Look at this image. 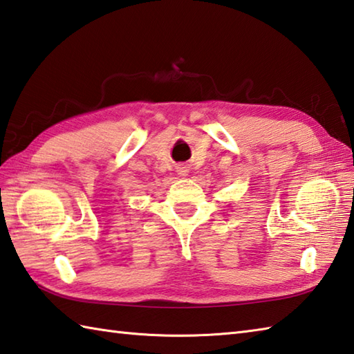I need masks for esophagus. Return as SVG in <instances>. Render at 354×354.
I'll list each match as a JSON object with an SVG mask.
<instances>
[{
    "label": "esophagus",
    "mask_w": 354,
    "mask_h": 354,
    "mask_svg": "<svg viewBox=\"0 0 354 354\" xmlns=\"http://www.w3.org/2000/svg\"><path fill=\"white\" fill-rule=\"evenodd\" d=\"M177 172H178V176H182V177H185V176H187V172H189V165H186V163H182V165H177Z\"/></svg>",
    "instance_id": "34e87169"
}]
</instances>
